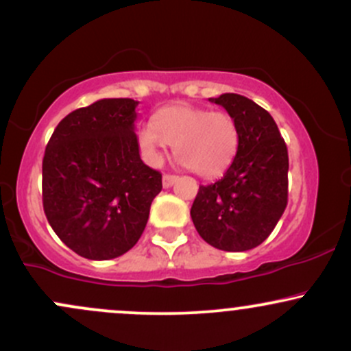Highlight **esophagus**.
I'll return each instance as SVG.
<instances>
[{
  "mask_svg": "<svg viewBox=\"0 0 351 351\" xmlns=\"http://www.w3.org/2000/svg\"><path fill=\"white\" fill-rule=\"evenodd\" d=\"M178 180L176 175H163V186L165 188H171L175 184V181Z\"/></svg>",
  "mask_w": 351,
  "mask_h": 351,
  "instance_id": "1",
  "label": "esophagus"
}]
</instances>
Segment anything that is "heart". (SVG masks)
<instances>
[{
    "mask_svg": "<svg viewBox=\"0 0 351 351\" xmlns=\"http://www.w3.org/2000/svg\"><path fill=\"white\" fill-rule=\"evenodd\" d=\"M138 145L150 165L163 162L168 145L183 167L203 178H217L231 167L239 145V132L231 115L204 107H165L153 115V122L140 127Z\"/></svg>",
    "mask_w": 351,
    "mask_h": 351,
    "instance_id": "b5f03b06",
    "label": "heart"
}]
</instances>
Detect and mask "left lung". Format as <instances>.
<instances>
[{
	"label": "left lung",
	"instance_id": "left-lung-1",
	"mask_svg": "<svg viewBox=\"0 0 351 351\" xmlns=\"http://www.w3.org/2000/svg\"><path fill=\"white\" fill-rule=\"evenodd\" d=\"M209 102L232 117L239 145L223 178L199 186L191 219L213 247L249 251L267 239L287 206V145L271 114L251 99L223 94Z\"/></svg>",
	"mask_w": 351,
	"mask_h": 351
}]
</instances>
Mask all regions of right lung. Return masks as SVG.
Masks as SVG:
<instances>
[{
  "mask_svg": "<svg viewBox=\"0 0 351 351\" xmlns=\"http://www.w3.org/2000/svg\"><path fill=\"white\" fill-rule=\"evenodd\" d=\"M134 99H102L60 120L43 160V206L67 247L114 259L142 236L162 173L140 158Z\"/></svg>",
  "mask_w": 351,
  "mask_h": 351,
  "instance_id": "1",
  "label": "right lung"
}]
</instances>
